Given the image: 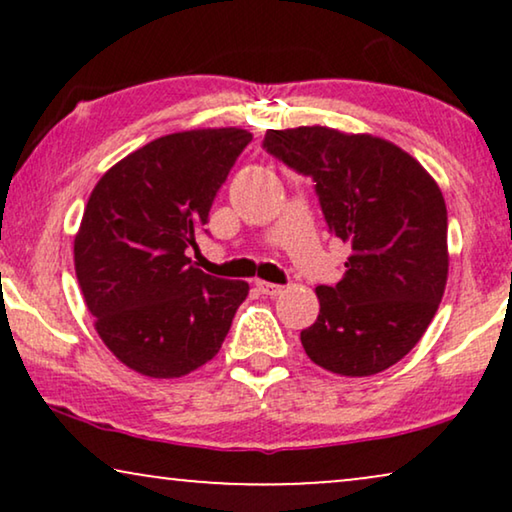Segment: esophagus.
Wrapping results in <instances>:
<instances>
[{"label":"esophagus","mask_w":512,"mask_h":512,"mask_svg":"<svg viewBox=\"0 0 512 512\" xmlns=\"http://www.w3.org/2000/svg\"><path fill=\"white\" fill-rule=\"evenodd\" d=\"M256 289L263 293V296H279V293L284 291V286H279V284H272V282H256Z\"/></svg>","instance_id":"obj_1"}]
</instances>
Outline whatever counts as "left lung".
<instances>
[{"label":"left lung","instance_id":"1","mask_svg":"<svg viewBox=\"0 0 512 512\" xmlns=\"http://www.w3.org/2000/svg\"><path fill=\"white\" fill-rule=\"evenodd\" d=\"M263 149L314 181L326 226L352 247L345 277L317 286L319 317L300 331L317 366L375 375L417 345L447 282L443 193L387 139L305 125L268 130Z\"/></svg>","mask_w":512,"mask_h":512}]
</instances>
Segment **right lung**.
<instances>
[{
  "label": "right lung",
  "instance_id": "obj_1",
  "mask_svg": "<svg viewBox=\"0 0 512 512\" xmlns=\"http://www.w3.org/2000/svg\"><path fill=\"white\" fill-rule=\"evenodd\" d=\"M251 132L207 128L153 139L90 193L74 265L95 328L118 361L167 380L214 359L249 284L195 268L188 249Z\"/></svg>",
  "mask_w": 512,
  "mask_h": 512
}]
</instances>
